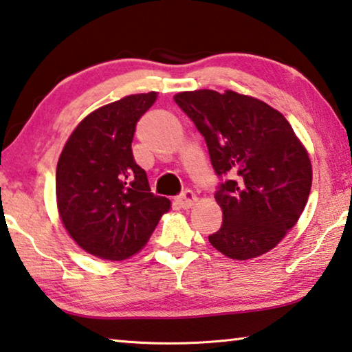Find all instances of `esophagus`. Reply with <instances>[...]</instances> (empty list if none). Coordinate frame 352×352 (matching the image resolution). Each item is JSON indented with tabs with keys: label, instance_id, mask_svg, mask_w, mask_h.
<instances>
[{
	"label": "esophagus",
	"instance_id": "1",
	"mask_svg": "<svg viewBox=\"0 0 352 352\" xmlns=\"http://www.w3.org/2000/svg\"><path fill=\"white\" fill-rule=\"evenodd\" d=\"M177 204L182 206V208H191L192 205L197 204V197L192 191H185L180 197H177Z\"/></svg>",
	"mask_w": 352,
	"mask_h": 352
}]
</instances>
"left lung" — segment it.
<instances>
[{
	"mask_svg": "<svg viewBox=\"0 0 352 352\" xmlns=\"http://www.w3.org/2000/svg\"><path fill=\"white\" fill-rule=\"evenodd\" d=\"M175 103L205 138L222 183L216 202L222 226L208 236L233 260L270 252L292 230L309 200V152L282 113L261 100L211 89L178 92Z\"/></svg>",
	"mask_w": 352,
	"mask_h": 352,
	"instance_id": "left-lung-1",
	"label": "left lung"
}]
</instances>
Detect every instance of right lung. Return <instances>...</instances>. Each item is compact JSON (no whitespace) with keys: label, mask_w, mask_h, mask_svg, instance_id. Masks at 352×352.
<instances>
[{"label":"right lung","mask_w":352,"mask_h":352,"mask_svg":"<svg viewBox=\"0 0 352 352\" xmlns=\"http://www.w3.org/2000/svg\"><path fill=\"white\" fill-rule=\"evenodd\" d=\"M158 92L133 94L92 111L67 139L56 167V204L70 238L87 254L122 261L146 246L170 200L150 192L133 158L141 116Z\"/></svg>","instance_id":"right-lung-1"}]
</instances>
